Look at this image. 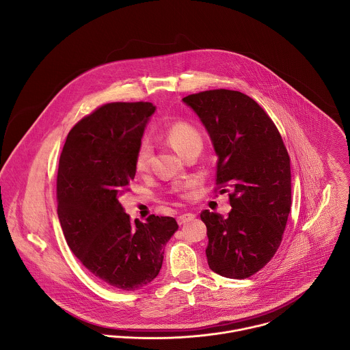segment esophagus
I'll return each mask as SVG.
<instances>
[{
	"mask_svg": "<svg viewBox=\"0 0 350 350\" xmlns=\"http://www.w3.org/2000/svg\"><path fill=\"white\" fill-rule=\"evenodd\" d=\"M194 218H196V214H193V213H185V214H180V215L178 217V224H179V225H185V224L193 221Z\"/></svg>",
	"mask_w": 350,
	"mask_h": 350,
	"instance_id": "1",
	"label": "esophagus"
}]
</instances>
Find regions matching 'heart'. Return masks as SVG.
Returning <instances> with one entry per match:
<instances>
[{"instance_id":"obj_1","label":"heart","mask_w":350,"mask_h":350,"mask_svg":"<svg viewBox=\"0 0 350 350\" xmlns=\"http://www.w3.org/2000/svg\"><path fill=\"white\" fill-rule=\"evenodd\" d=\"M164 139L182 156H186L191 150H200L202 148V135L200 131L187 121H175L170 124L164 131ZM152 154L153 150L150 142L142 140L135 153V168L137 172L143 174L150 170ZM182 187H187V185Z\"/></svg>"}]
</instances>
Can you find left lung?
<instances>
[{
    "label": "left lung",
    "instance_id": "left-lung-1",
    "mask_svg": "<svg viewBox=\"0 0 350 350\" xmlns=\"http://www.w3.org/2000/svg\"><path fill=\"white\" fill-rule=\"evenodd\" d=\"M183 102L198 114L218 156L215 191L230 193L226 218L200 213L208 267L247 279L271 261L283 239L291 210L288 152L271 117L240 92L207 90Z\"/></svg>",
    "mask_w": 350,
    "mask_h": 350
}]
</instances>
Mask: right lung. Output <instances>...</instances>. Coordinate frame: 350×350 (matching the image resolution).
Segmentation results:
<instances>
[{
	"instance_id": "obj_1",
	"label": "right lung",
	"mask_w": 350,
	"mask_h": 350,
	"mask_svg": "<svg viewBox=\"0 0 350 350\" xmlns=\"http://www.w3.org/2000/svg\"><path fill=\"white\" fill-rule=\"evenodd\" d=\"M150 102H111L70 131L59 159L57 217L67 245L102 284L135 291L160 272L172 217L131 221L118 197L135 179V153L154 111Z\"/></svg>"
}]
</instances>
